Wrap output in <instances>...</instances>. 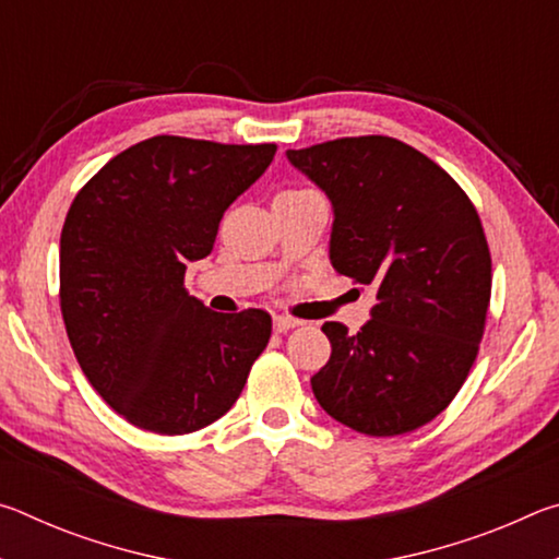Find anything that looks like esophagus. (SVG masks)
I'll use <instances>...</instances> for the list:
<instances>
[{"instance_id": "esophagus-1", "label": "esophagus", "mask_w": 559, "mask_h": 559, "mask_svg": "<svg viewBox=\"0 0 559 559\" xmlns=\"http://www.w3.org/2000/svg\"><path fill=\"white\" fill-rule=\"evenodd\" d=\"M298 325H300V320H296V318H288V316L273 318V330H276V333H288V330L298 328Z\"/></svg>"}]
</instances>
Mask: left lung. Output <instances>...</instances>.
I'll return each mask as SVG.
<instances>
[{"label": "left lung", "mask_w": 559, "mask_h": 559, "mask_svg": "<svg viewBox=\"0 0 559 559\" xmlns=\"http://www.w3.org/2000/svg\"><path fill=\"white\" fill-rule=\"evenodd\" d=\"M286 157L333 204V269L377 290L357 335L323 325L333 353L310 377L316 400L367 437L419 429L456 396L484 337L490 253L476 206L394 138H340Z\"/></svg>", "instance_id": "1"}]
</instances>
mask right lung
I'll list each match as a JSON object with an SVG mask.
<instances>
[{"label":"right lung","mask_w":559,"mask_h":559,"mask_svg":"<svg viewBox=\"0 0 559 559\" xmlns=\"http://www.w3.org/2000/svg\"><path fill=\"white\" fill-rule=\"evenodd\" d=\"M276 145L157 135L122 150L75 194L61 231V313L83 374L140 429L192 433L231 409L271 316L214 313L185 290L224 212Z\"/></svg>","instance_id":"right-lung-1"}]
</instances>
